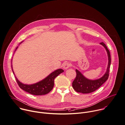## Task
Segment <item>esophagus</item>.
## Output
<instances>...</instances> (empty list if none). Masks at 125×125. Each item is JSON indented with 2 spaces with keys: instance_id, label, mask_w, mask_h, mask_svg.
<instances>
[{
  "instance_id": "34e87169",
  "label": "esophagus",
  "mask_w": 125,
  "mask_h": 125,
  "mask_svg": "<svg viewBox=\"0 0 125 125\" xmlns=\"http://www.w3.org/2000/svg\"><path fill=\"white\" fill-rule=\"evenodd\" d=\"M71 66V64L69 62H65L63 65V67L64 69H67L69 67Z\"/></svg>"
}]
</instances>
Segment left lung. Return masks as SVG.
Returning <instances> with one entry per match:
<instances>
[{"label": "left lung", "instance_id": "obj_1", "mask_svg": "<svg viewBox=\"0 0 125 125\" xmlns=\"http://www.w3.org/2000/svg\"><path fill=\"white\" fill-rule=\"evenodd\" d=\"M106 49L108 56V65L107 71L104 75L101 78L95 80H91L85 78L80 71L76 70V77L72 83V87L76 92L83 94L92 93L103 85L108 79L109 75V69L111 65V55L109 50L105 44L100 43Z\"/></svg>", "mask_w": 125, "mask_h": 125}]
</instances>
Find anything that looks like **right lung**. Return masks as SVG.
<instances>
[{
    "instance_id": "add662e5",
    "label": "right lung",
    "mask_w": 125,
    "mask_h": 125,
    "mask_svg": "<svg viewBox=\"0 0 125 125\" xmlns=\"http://www.w3.org/2000/svg\"><path fill=\"white\" fill-rule=\"evenodd\" d=\"M17 48V47L16 49ZM11 67H12V66H11ZM63 72L64 70L61 69L55 70L48 76L46 78L43 79V80L32 85H26L22 84L18 80L16 77H15L19 87L25 91V92L34 95H42L48 94L51 91L54 87V81L55 78ZM13 73L14 74L13 71Z\"/></svg>"
}]
</instances>
